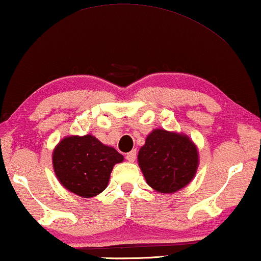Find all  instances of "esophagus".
Instances as JSON below:
<instances>
[{
	"label": "esophagus",
	"mask_w": 261,
	"mask_h": 261,
	"mask_svg": "<svg viewBox=\"0 0 261 261\" xmlns=\"http://www.w3.org/2000/svg\"><path fill=\"white\" fill-rule=\"evenodd\" d=\"M125 157L129 162H135L136 157H137V151H136V150H132V151H130L129 153H126Z\"/></svg>",
	"instance_id": "esophagus-1"
}]
</instances>
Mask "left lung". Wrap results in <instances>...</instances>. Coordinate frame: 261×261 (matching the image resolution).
I'll return each instance as SVG.
<instances>
[{
	"label": "left lung",
	"mask_w": 261,
	"mask_h": 261,
	"mask_svg": "<svg viewBox=\"0 0 261 261\" xmlns=\"http://www.w3.org/2000/svg\"><path fill=\"white\" fill-rule=\"evenodd\" d=\"M138 164L152 189L172 194L194 178L199 167V152L187 135L155 129L139 149Z\"/></svg>",
	"instance_id": "obj_1"
}]
</instances>
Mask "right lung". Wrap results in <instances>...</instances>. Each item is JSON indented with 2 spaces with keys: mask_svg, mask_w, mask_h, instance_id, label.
Listing matches in <instances>:
<instances>
[{
  "mask_svg": "<svg viewBox=\"0 0 261 261\" xmlns=\"http://www.w3.org/2000/svg\"><path fill=\"white\" fill-rule=\"evenodd\" d=\"M53 168L62 187L82 197L105 190L115 164L124 157L92 135L68 136L53 151Z\"/></svg>",
  "mask_w": 261,
  "mask_h": 261,
  "instance_id": "add662e5",
  "label": "right lung"
}]
</instances>
